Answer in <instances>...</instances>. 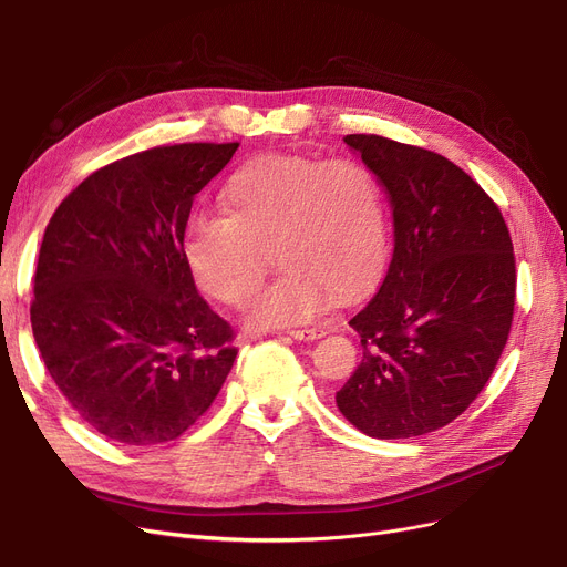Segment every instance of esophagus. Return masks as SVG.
Wrapping results in <instances>:
<instances>
[{"mask_svg": "<svg viewBox=\"0 0 567 567\" xmlns=\"http://www.w3.org/2000/svg\"><path fill=\"white\" fill-rule=\"evenodd\" d=\"M290 338L296 340H319L326 336L323 328H296V330H288Z\"/></svg>", "mask_w": 567, "mask_h": 567, "instance_id": "1", "label": "esophagus"}]
</instances>
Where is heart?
Instances as JSON below:
<instances>
[{
    "label": "heart",
    "mask_w": 567,
    "mask_h": 567,
    "mask_svg": "<svg viewBox=\"0 0 567 567\" xmlns=\"http://www.w3.org/2000/svg\"><path fill=\"white\" fill-rule=\"evenodd\" d=\"M227 216H197L185 256L199 286L246 307L271 267L279 279L252 300L250 323H305L375 284L386 260V208L378 175L357 159L265 154L244 164L223 192Z\"/></svg>",
    "instance_id": "heart-1"
}]
</instances>
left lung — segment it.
Segmentation results:
<instances>
[{
	"mask_svg": "<svg viewBox=\"0 0 567 567\" xmlns=\"http://www.w3.org/2000/svg\"><path fill=\"white\" fill-rule=\"evenodd\" d=\"M344 143L394 208V252L349 321L363 357L336 401L368 436L413 439L451 424L491 380L514 321V244L497 204L451 159L373 133Z\"/></svg>",
	"mask_w": 567,
	"mask_h": 567,
	"instance_id": "left-lung-1",
	"label": "left lung"
}]
</instances>
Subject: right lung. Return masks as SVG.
<instances>
[{"label": "right lung", "instance_id": "right-lung-1", "mask_svg": "<svg viewBox=\"0 0 567 567\" xmlns=\"http://www.w3.org/2000/svg\"><path fill=\"white\" fill-rule=\"evenodd\" d=\"M239 143L152 147L93 171L51 216L32 336L80 417L124 445L175 441L216 401L237 347L185 256L194 194Z\"/></svg>", "mask_w": 567, "mask_h": 567}]
</instances>
